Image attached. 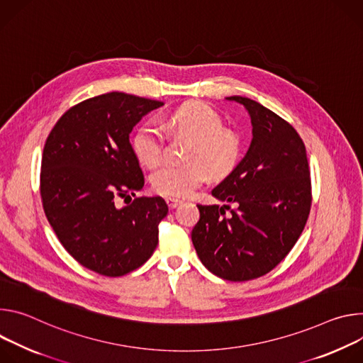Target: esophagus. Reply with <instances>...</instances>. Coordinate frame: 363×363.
Wrapping results in <instances>:
<instances>
[{
	"instance_id": "obj_1",
	"label": "esophagus",
	"mask_w": 363,
	"mask_h": 363,
	"mask_svg": "<svg viewBox=\"0 0 363 363\" xmlns=\"http://www.w3.org/2000/svg\"><path fill=\"white\" fill-rule=\"evenodd\" d=\"M166 202H167V206L170 209H174V208H177L182 203V200L180 199H174V197H167Z\"/></svg>"
}]
</instances>
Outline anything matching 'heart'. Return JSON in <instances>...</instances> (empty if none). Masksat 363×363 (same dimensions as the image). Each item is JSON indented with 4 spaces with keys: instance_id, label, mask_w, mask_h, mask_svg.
I'll return each mask as SVG.
<instances>
[{
    "instance_id": "b5f03b06",
    "label": "heart",
    "mask_w": 363,
    "mask_h": 363,
    "mask_svg": "<svg viewBox=\"0 0 363 363\" xmlns=\"http://www.w3.org/2000/svg\"><path fill=\"white\" fill-rule=\"evenodd\" d=\"M163 125L174 133L191 138L186 151L189 163L164 166L151 176L152 189L163 196L186 197L202 184L208 173L223 177L235 166L239 154L238 135L223 128L220 115L203 102H187L172 112ZM164 137L160 128L144 124L133 138V150L140 163L145 167H157L163 158Z\"/></svg>"
}]
</instances>
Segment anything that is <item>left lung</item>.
<instances>
[{
  "mask_svg": "<svg viewBox=\"0 0 363 363\" xmlns=\"http://www.w3.org/2000/svg\"><path fill=\"white\" fill-rule=\"evenodd\" d=\"M225 99L247 109L252 140L212 190L213 197L236 203V209L197 205L200 219L191 242L211 272L248 281L278 265L300 238L311 205L310 170L304 143L287 121L247 96Z\"/></svg>",
  "mask_w": 363,
  "mask_h": 363,
  "instance_id": "obj_1",
  "label": "left lung"
}]
</instances>
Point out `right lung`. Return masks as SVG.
<instances>
[{
    "label": "right lung",
    "mask_w": 363,
    "mask_h": 363,
    "mask_svg": "<svg viewBox=\"0 0 363 363\" xmlns=\"http://www.w3.org/2000/svg\"><path fill=\"white\" fill-rule=\"evenodd\" d=\"M109 92L70 108L45 144L40 174L43 209L65 250L85 268L106 277L141 267L158 244V223L169 213L163 197L131 199L144 176L130 143L133 128L163 106Z\"/></svg>",
    "instance_id": "obj_1"
}]
</instances>
